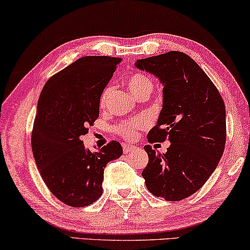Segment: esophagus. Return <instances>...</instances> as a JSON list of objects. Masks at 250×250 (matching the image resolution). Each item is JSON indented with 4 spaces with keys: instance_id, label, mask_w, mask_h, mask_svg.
Listing matches in <instances>:
<instances>
[{
    "instance_id": "1",
    "label": "esophagus",
    "mask_w": 250,
    "mask_h": 250,
    "mask_svg": "<svg viewBox=\"0 0 250 250\" xmlns=\"http://www.w3.org/2000/svg\"><path fill=\"white\" fill-rule=\"evenodd\" d=\"M135 148H136L135 146L127 145V143H123V151H124V153H128V152H131L132 150H134Z\"/></svg>"
}]
</instances>
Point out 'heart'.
<instances>
[{
	"label": "heart",
	"instance_id": "b5f03b06",
	"mask_svg": "<svg viewBox=\"0 0 250 250\" xmlns=\"http://www.w3.org/2000/svg\"><path fill=\"white\" fill-rule=\"evenodd\" d=\"M126 83H127L128 88L136 98L145 93V92H151L152 90L151 81H150L146 75L140 73H133L129 75ZM111 88V85H107V86L102 90L100 100H99V104H100L101 107H104L105 104H107ZM143 126H145V122H143L142 119L132 118L129 119V121L122 123V124L118 126V132L119 134L124 136V138L132 140L136 138V135H138V129L142 128Z\"/></svg>",
	"mask_w": 250,
	"mask_h": 250
}]
</instances>
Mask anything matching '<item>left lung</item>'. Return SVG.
I'll list each match as a JSON object with an SVG mask.
<instances>
[{"mask_svg": "<svg viewBox=\"0 0 250 250\" xmlns=\"http://www.w3.org/2000/svg\"><path fill=\"white\" fill-rule=\"evenodd\" d=\"M135 67L153 74L164 85L163 109L148 141L170 142L166 153L145 146L149 157L142 172L146 189L168 201L186 199L206 183L223 155L224 101L206 73L183 52L136 60Z\"/></svg>", "mask_w": 250, "mask_h": 250, "instance_id": "8db88e82", "label": "left lung"}]
</instances>
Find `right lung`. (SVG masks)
<instances>
[{
	"label": "right lung",
	"instance_id": "right-lung-1",
	"mask_svg": "<svg viewBox=\"0 0 250 250\" xmlns=\"http://www.w3.org/2000/svg\"><path fill=\"white\" fill-rule=\"evenodd\" d=\"M121 61L83 57L53 75L41 92L32 133L34 159L49 190L70 207L97 201L104 167L123 155L117 141L92 152L81 140L99 117L101 92Z\"/></svg>",
	"mask_w": 250,
	"mask_h": 250
}]
</instances>
